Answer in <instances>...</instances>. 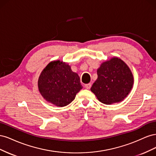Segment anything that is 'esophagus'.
<instances>
[{
    "mask_svg": "<svg viewBox=\"0 0 156 156\" xmlns=\"http://www.w3.org/2000/svg\"><path fill=\"white\" fill-rule=\"evenodd\" d=\"M84 87H85L87 89H90L91 87V84L90 83H88V84H85V86H84Z\"/></svg>",
    "mask_w": 156,
    "mask_h": 156,
    "instance_id": "esophagus-1",
    "label": "esophagus"
}]
</instances>
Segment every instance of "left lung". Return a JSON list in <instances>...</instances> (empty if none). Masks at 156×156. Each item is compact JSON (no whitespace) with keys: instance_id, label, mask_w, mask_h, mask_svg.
Instances as JSON below:
<instances>
[{"instance_id":"left-lung-1","label":"left lung","mask_w":156,"mask_h":156,"mask_svg":"<svg viewBox=\"0 0 156 156\" xmlns=\"http://www.w3.org/2000/svg\"><path fill=\"white\" fill-rule=\"evenodd\" d=\"M97 73L98 79L90 90L104 104L123 101L133 87V74L120 58L114 57L103 62Z\"/></svg>"}]
</instances>
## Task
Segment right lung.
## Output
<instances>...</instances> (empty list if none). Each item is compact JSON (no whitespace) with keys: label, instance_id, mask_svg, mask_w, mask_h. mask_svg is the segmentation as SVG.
<instances>
[{"label":"right lung","instance_id":"add662e5","mask_svg":"<svg viewBox=\"0 0 156 156\" xmlns=\"http://www.w3.org/2000/svg\"><path fill=\"white\" fill-rule=\"evenodd\" d=\"M38 89L46 101L58 107L72 103L83 88L77 73L60 60L52 61L42 71L38 79Z\"/></svg>","mask_w":156,"mask_h":156}]
</instances>
